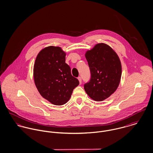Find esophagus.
Masks as SVG:
<instances>
[{
	"instance_id": "34e87169",
	"label": "esophagus",
	"mask_w": 153,
	"mask_h": 153,
	"mask_svg": "<svg viewBox=\"0 0 153 153\" xmlns=\"http://www.w3.org/2000/svg\"><path fill=\"white\" fill-rule=\"evenodd\" d=\"M78 79L79 80V83L81 84V82H82V79H81V77H80V76H79V77H78Z\"/></svg>"
}]
</instances>
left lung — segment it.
Returning <instances> with one entry per match:
<instances>
[{"label": "left lung", "instance_id": "left-lung-1", "mask_svg": "<svg viewBox=\"0 0 153 153\" xmlns=\"http://www.w3.org/2000/svg\"><path fill=\"white\" fill-rule=\"evenodd\" d=\"M85 56L88 62L91 78L84 85L87 95L95 101H103L117 89L122 76V64L117 53L109 45L98 43Z\"/></svg>", "mask_w": 153, "mask_h": 153}]
</instances>
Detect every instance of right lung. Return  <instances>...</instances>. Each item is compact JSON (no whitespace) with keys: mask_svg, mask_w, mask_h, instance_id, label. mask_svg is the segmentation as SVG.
Listing matches in <instances>:
<instances>
[{"mask_svg":"<svg viewBox=\"0 0 153 153\" xmlns=\"http://www.w3.org/2000/svg\"><path fill=\"white\" fill-rule=\"evenodd\" d=\"M65 56L60 47L48 46L39 53L34 64V81L39 92L54 105L66 103L79 83L72 76Z\"/></svg>","mask_w":153,"mask_h":153,"instance_id":"obj_1","label":"right lung"}]
</instances>
